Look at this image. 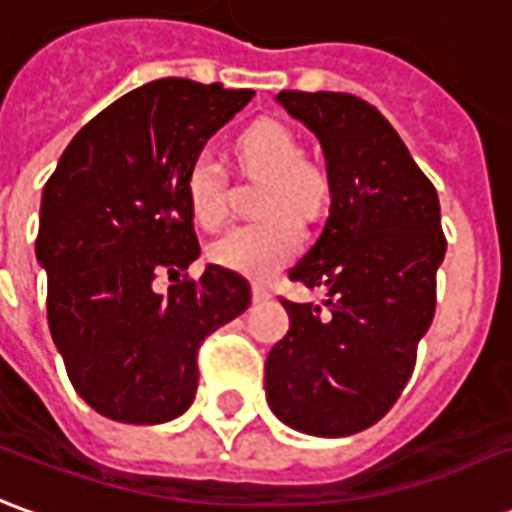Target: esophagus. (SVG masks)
<instances>
[{
	"mask_svg": "<svg viewBox=\"0 0 512 512\" xmlns=\"http://www.w3.org/2000/svg\"><path fill=\"white\" fill-rule=\"evenodd\" d=\"M253 300H256V303H264V300H270V292H267V289H264V286H253Z\"/></svg>",
	"mask_w": 512,
	"mask_h": 512,
	"instance_id": "34e87169",
	"label": "esophagus"
}]
</instances>
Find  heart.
I'll return each mask as SVG.
<instances>
[{"mask_svg":"<svg viewBox=\"0 0 512 512\" xmlns=\"http://www.w3.org/2000/svg\"><path fill=\"white\" fill-rule=\"evenodd\" d=\"M237 157L242 168L262 176V220L226 231L209 245V256L220 267L248 278H270L278 273L300 245V215H314L325 201V173L303 162V146L297 134L278 121H259L239 134ZM184 195L195 223L215 231L226 223V173L220 162L201 154L187 170Z\"/></svg>","mask_w":512,"mask_h":512,"instance_id":"1","label":"heart"}]
</instances>
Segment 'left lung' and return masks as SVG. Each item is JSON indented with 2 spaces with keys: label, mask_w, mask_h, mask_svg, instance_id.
<instances>
[{
  "label": "left lung",
  "mask_w": 512,
  "mask_h": 512,
  "mask_svg": "<svg viewBox=\"0 0 512 512\" xmlns=\"http://www.w3.org/2000/svg\"><path fill=\"white\" fill-rule=\"evenodd\" d=\"M275 101L320 140L331 209L289 278L325 300L292 303L289 333L264 364L273 413L308 436L342 438L378 422L416 364L436 314L447 239L436 187L400 134L350 93L281 90Z\"/></svg>",
  "instance_id": "1"
}]
</instances>
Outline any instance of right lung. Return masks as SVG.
Instances as JSON below:
<instances>
[{"mask_svg":"<svg viewBox=\"0 0 512 512\" xmlns=\"http://www.w3.org/2000/svg\"><path fill=\"white\" fill-rule=\"evenodd\" d=\"M253 90L157 79L82 126L46 181L35 259L49 331L76 394L107 419L162 424L198 389V347L250 306V284L209 264L201 281L154 289L198 256L187 170Z\"/></svg>","mask_w":512,"mask_h":512,"instance_id":"add662e5","label":"right lung"}]
</instances>
